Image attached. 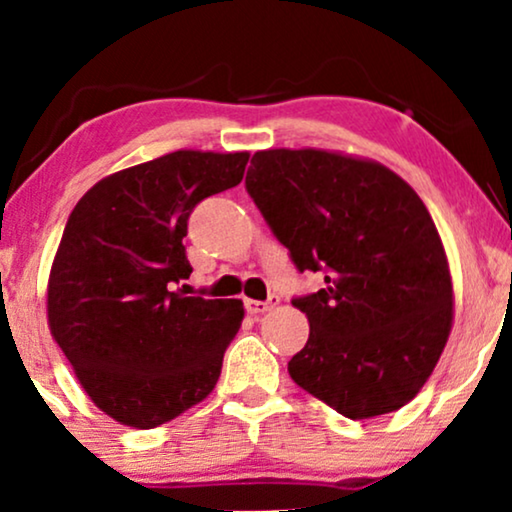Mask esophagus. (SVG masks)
Listing matches in <instances>:
<instances>
[{
	"instance_id": "esophagus-1",
	"label": "esophagus",
	"mask_w": 512,
	"mask_h": 512,
	"mask_svg": "<svg viewBox=\"0 0 512 512\" xmlns=\"http://www.w3.org/2000/svg\"><path fill=\"white\" fill-rule=\"evenodd\" d=\"M279 303V298L277 296H270L268 300H247V312L249 314H263V312H268V310H272V307H275Z\"/></svg>"
}]
</instances>
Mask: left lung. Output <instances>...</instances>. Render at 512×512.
I'll list each match as a JSON object with an SVG mask.
<instances>
[{"mask_svg": "<svg viewBox=\"0 0 512 512\" xmlns=\"http://www.w3.org/2000/svg\"><path fill=\"white\" fill-rule=\"evenodd\" d=\"M247 193L324 289L293 298L310 338L291 380L349 419L403 408L443 354L452 328V277L429 209L373 160L317 149L251 158Z\"/></svg>", "mask_w": 512, "mask_h": 512, "instance_id": "left-lung-1", "label": "left lung"}]
</instances>
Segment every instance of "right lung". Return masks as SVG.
Segmentation results:
<instances>
[{
	"mask_svg": "<svg viewBox=\"0 0 512 512\" xmlns=\"http://www.w3.org/2000/svg\"><path fill=\"white\" fill-rule=\"evenodd\" d=\"M249 153L174 151L109 174L76 202L48 277V326L116 422L153 429L216 387L242 300L177 289L198 202L237 186Z\"/></svg>",
	"mask_w": 512,
	"mask_h": 512,
	"instance_id": "right-lung-1",
	"label": "right lung"
}]
</instances>
